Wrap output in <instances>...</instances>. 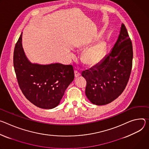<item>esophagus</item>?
<instances>
[{"label":"esophagus","mask_w":149,"mask_h":149,"mask_svg":"<svg viewBox=\"0 0 149 149\" xmlns=\"http://www.w3.org/2000/svg\"><path fill=\"white\" fill-rule=\"evenodd\" d=\"M80 75V74L79 72H77V70H74V76H75V77H78Z\"/></svg>","instance_id":"obj_1"}]
</instances>
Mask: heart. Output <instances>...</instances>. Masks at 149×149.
<instances>
[{
  "mask_svg": "<svg viewBox=\"0 0 149 149\" xmlns=\"http://www.w3.org/2000/svg\"><path fill=\"white\" fill-rule=\"evenodd\" d=\"M105 55V47L102 44H97L89 48L85 53L83 61L89 65H93L100 63ZM72 56H74L72 54Z\"/></svg>",
  "mask_w": 149,
  "mask_h": 149,
  "instance_id": "heart-1",
  "label": "heart"
}]
</instances>
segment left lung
<instances>
[{
  "instance_id": "obj_1",
  "label": "left lung",
  "mask_w": 149,
  "mask_h": 149,
  "mask_svg": "<svg viewBox=\"0 0 149 149\" xmlns=\"http://www.w3.org/2000/svg\"><path fill=\"white\" fill-rule=\"evenodd\" d=\"M133 57L132 42L123 24L110 53L101 63L81 72L86 80V95L92 104H108L123 92L130 76Z\"/></svg>"
}]
</instances>
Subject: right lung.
Instances as JSON below:
<instances>
[{"instance_id": "add662e5", "label": "right lung", "mask_w": 149, "mask_h": 149, "mask_svg": "<svg viewBox=\"0 0 149 149\" xmlns=\"http://www.w3.org/2000/svg\"><path fill=\"white\" fill-rule=\"evenodd\" d=\"M22 36V32L13 52V66L19 86L25 97L34 105L43 109L55 108L74 80L73 66L60 63H31L24 52Z\"/></svg>"}]
</instances>
